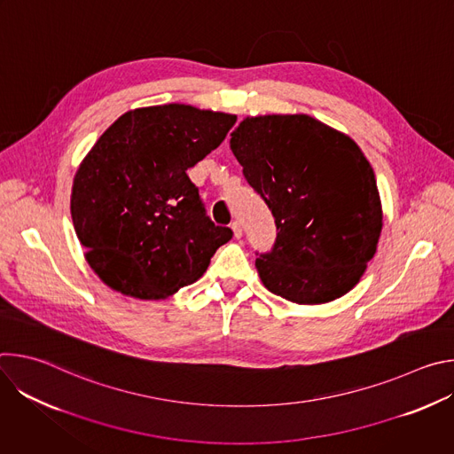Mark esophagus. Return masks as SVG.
<instances>
[{
    "instance_id": "34e87169",
    "label": "esophagus",
    "mask_w": 454,
    "mask_h": 454,
    "mask_svg": "<svg viewBox=\"0 0 454 454\" xmlns=\"http://www.w3.org/2000/svg\"><path fill=\"white\" fill-rule=\"evenodd\" d=\"M231 230H233L235 239H240V237H242V224H240L239 221H233V223H231Z\"/></svg>"
}]
</instances>
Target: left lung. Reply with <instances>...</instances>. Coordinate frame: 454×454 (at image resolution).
I'll list each match as a JSON object with an SVG mask.
<instances>
[{
	"instance_id": "obj_1",
	"label": "left lung",
	"mask_w": 454,
	"mask_h": 454,
	"mask_svg": "<svg viewBox=\"0 0 454 454\" xmlns=\"http://www.w3.org/2000/svg\"><path fill=\"white\" fill-rule=\"evenodd\" d=\"M230 147L278 230L275 247L254 262L262 284L300 305L354 289L382 230L375 174L359 145L296 113L246 116Z\"/></svg>"
}]
</instances>
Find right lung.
Instances as JSON below:
<instances>
[{
    "label": "right lung",
    "mask_w": 454,
    "mask_h": 454,
    "mask_svg": "<svg viewBox=\"0 0 454 454\" xmlns=\"http://www.w3.org/2000/svg\"><path fill=\"white\" fill-rule=\"evenodd\" d=\"M237 116L186 104L138 107L111 123L74 177L72 219L86 261L125 296L161 300L200 280L233 231L215 226L190 167Z\"/></svg>",
    "instance_id": "1"
}]
</instances>
